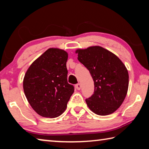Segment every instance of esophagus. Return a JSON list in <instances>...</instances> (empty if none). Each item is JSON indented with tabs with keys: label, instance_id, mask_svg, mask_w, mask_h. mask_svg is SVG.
I'll return each mask as SVG.
<instances>
[{
	"label": "esophagus",
	"instance_id": "obj_1",
	"mask_svg": "<svg viewBox=\"0 0 149 149\" xmlns=\"http://www.w3.org/2000/svg\"><path fill=\"white\" fill-rule=\"evenodd\" d=\"M81 84H76V85H75V87H76V89H77V90H80L81 89Z\"/></svg>",
	"mask_w": 149,
	"mask_h": 149
}]
</instances>
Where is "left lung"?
<instances>
[{"mask_svg": "<svg viewBox=\"0 0 149 149\" xmlns=\"http://www.w3.org/2000/svg\"><path fill=\"white\" fill-rule=\"evenodd\" d=\"M75 52L94 81V93L85 99L88 107L100 116L112 114L127 95L129 75L125 65L115 54L99 46L79 49Z\"/></svg>", "mask_w": 149, "mask_h": 149, "instance_id": "1", "label": "left lung"}]
</instances>
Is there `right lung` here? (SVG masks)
I'll use <instances>...</instances> for the list:
<instances>
[{
	"instance_id": "obj_1",
	"label": "right lung",
	"mask_w": 149,
	"mask_h": 149,
	"mask_svg": "<svg viewBox=\"0 0 149 149\" xmlns=\"http://www.w3.org/2000/svg\"><path fill=\"white\" fill-rule=\"evenodd\" d=\"M68 53L49 49L32 63L24 76L26 97L35 112L42 117L56 118L64 112L74 91L67 80Z\"/></svg>"
}]
</instances>
